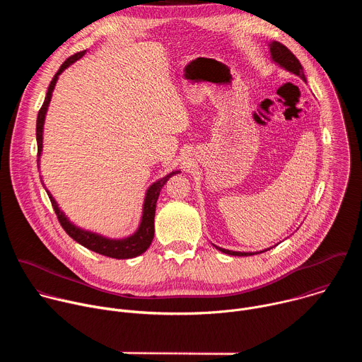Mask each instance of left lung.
Here are the masks:
<instances>
[{
  "label": "left lung",
  "mask_w": 362,
  "mask_h": 362,
  "mask_svg": "<svg viewBox=\"0 0 362 362\" xmlns=\"http://www.w3.org/2000/svg\"><path fill=\"white\" fill-rule=\"evenodd\" d=\"M269 51H271V60L279 66L281 69L286 70L288 73L291 74H295L298 76L300 80H303L306 83V78H305V74H303V69L299 63V60L291 53V51L281 42L278 41H271L269 44ZM218 250L223 252V253H228V255H232V256H252V255H256V253H262V252H267L272 247H267L264 250H259V252H236V250H229V249H223V247H219L216 245H214ZM276 246V245H275Z\"/></svg>",
  "instance_id": "obj_1"
}]
</instances>
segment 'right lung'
Returning <instances> with one entry per match:
<instances>
[{"label":"right lung","instance_id":"right-lung-1","mask_svg":"<svg viewBox=\"0 0 362 362\" xmlns=\"http://www.w3.org/2000/svg\"><path fill=\"white\" fill-rule=\"evenodd\" d=\"M84 54H86V49L80 51V53H77V54H74L71 57H69L62 64V67L59 69V71L56 73V76L53 77V80H51V83L48 86V90H47V94H45V100H44L42 106H41V109L38 112L37 127H35L37 148H38V151H37V168H38V170H40V158H41V154H42L44 122H45V115H47V110H48V106H49L51 97H53L54 87L57 84V80H59L60 74L66 69H69L71 64H74L77 60H80ZM177 173H180V170H175V172L166 175L165 177L156 180V182L151 183L148 186V189L146 190V194H144L143 212H141L139 228L132 235H129L126 238H119V239L107 238L105 235H100L97 232H91V230H87V229H83V228L74 225L67 218V215L62 211V208L59 206L57 200L53 197V194L48 192V189L44 185V180L41 183H42V186H44L49 200H51V204H53L54 212H56V215H57V218L60 221V225L63 226V229L67 232V235L70 238H73L76 242H78L80 245H83L84 247L93 250L95 253L105 255V256H109V257H115V259H130V257H136V256L144 253L147 250V247L150 246V243L153 240V236H154V214H156V202L159 199L160 190L166 185V182L172 176H175ZM41 179H42V176H41Z\"/></svg>","mask_w":362,"mask_h":362}]
</instances>
